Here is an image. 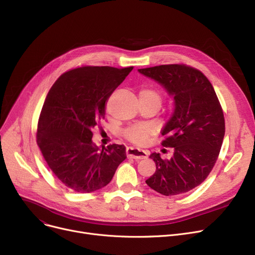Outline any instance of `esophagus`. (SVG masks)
Here are the masks:
<instances>
[{"instance_id": "obj_1", "label": "esophagus", "mask_w": 255, "mask_h": 255, "mask_svg": "<svg viewBox=\"0 0 255 255\" xmlns=\"http://www.w3.org/2000/svg\"><path fill=\"white\" fill-rule=\"evenodd\" d=\"M127 156L132 159H145L148 157V153L144 150H140L137 148H133V146H128L126 150Z\"/></svg>"}]
</instances>
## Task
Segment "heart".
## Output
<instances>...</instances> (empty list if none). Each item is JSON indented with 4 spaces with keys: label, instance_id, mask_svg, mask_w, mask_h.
<instances>
[{
    "label": "heart",
    "instance_id": "heart-1",
    "mask_svg": "<svg viewBox=\"0 0 255 255\" xmlns=\"http://www.w3.org/2000/svg\"><path fill=\"white\" fill-rule=\"evenodd\" d=\"M139 95H140V98L151 99V100L161 102V96H160V94L152 88H146V87L142 88L140 90ZM124 134L126 138L129 139L130 141L135 142L137 144H142L148 140L151 134H153V129L148 125H137V126L129 127L128 129H126Z\"/></svg>",
    "mask_w": 255,
    "mask_h": 255
}]
</instances>
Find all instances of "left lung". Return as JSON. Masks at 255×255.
Wrapping results in <instances>:
<instances>
[{"mask_svg": "<svg viewBox=\"0 0 255 255\" xmlns=\"http://www.w3.org/2000/svg\"><path fill=\"white\" fill-rule=\"evenodd\" d=\"M138 72L161 85L175 101L161 131L166 136L162 145L173 148V156L163 160L152 153L156 171L145 183L166 196L188 192L209 176L222 145L225 124L216 93L209 79L189 66L160 65Z\"/></svg>", "mask_w": 255, "mask_h": 255, "instance_id": "8db88e82", "label": "left lung"}]
</instances>
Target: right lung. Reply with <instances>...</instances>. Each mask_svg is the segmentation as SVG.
Returning a JSON list of instances; mask_svg holds the SVG:
<instances>
[{
	"label": "right lung",
	"instance_id": "1",
	"mask_svg": "<svg viewBox=\"0 0 255 255\" xmlns=\"http://www.w3.org/2000/svg\"><path fill=\"white\" fill-rule=\"evenodd\" d=\"M133 67L87 66L62 74L40 114L37 143L58 180L73 191L90 193L109 184L126 159L124 144L100 148L92 129L104 119L106 102Z\"/></svg>",
	"mask_w": 255,
	"mask_h": 255
}]
</instances>
